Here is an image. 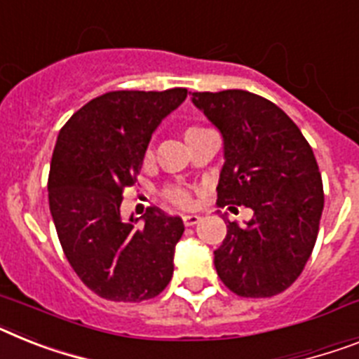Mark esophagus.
Returning a JSON list of instances; mask_svg holds the SVG:
<instances>
[{"instance_id":"1","label":"esophagus","mask_w":359,"mask_h":359,"mask_svg":"<svg viewBox=\"0 0 359 359\" xmlns=\"http://www.w3.org/2000/svg\"><path fill=\"white\" fill-rule=\"evenodd\" d=\"M198 221H201V217L198 215H182V222H184V226H194L197 224Z\"/></svg>"}]
</instances>
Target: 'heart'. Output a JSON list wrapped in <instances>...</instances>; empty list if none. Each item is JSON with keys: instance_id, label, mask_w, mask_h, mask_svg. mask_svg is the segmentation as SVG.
Masks as SVG:
<instances>
[{"instance_id": "b5f03b06", "label": "heart", "mask_w": 359, "mask_h": 359, "mask_svg": "<svg viewBox=\"0 0 359 359\" xmlns=\"http://www.w3.org/2000/svg\"><path fill=\"white\" fill-rule=\"evenodd\" d=\"M197 129L198 128H189L188 131H186V135L191 133V131H197ZM165 198H168L171 204H175V206H180V208H186L189 203H191V197H189V194L182 188H170L168 191H165Z\"/></svg>"}]
</instances>
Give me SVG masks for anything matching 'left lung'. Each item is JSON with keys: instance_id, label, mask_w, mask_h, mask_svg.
I'll return each instance as SVG.
<instances>
[{"instance_id": "1", "label": "left lung", "mask_w": 359, "mask_h": 359, "mask_svg": "<svg viewBox=\"0 0 359 359\" xmlns=\"http://www.w3.org/2000/svg\"><path fill=\"white\" fill-rule=\"evenodd\" d=\"M191 102L224 142L217 204L254 212L245 226L226 221L217 273L241 297L276 296L299 277L318 239L325 195L312 147L285 111L254 93H194Z\"/></svg>"}]
</instances>
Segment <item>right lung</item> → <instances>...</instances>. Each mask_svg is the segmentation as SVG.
I'll return each instance as SVG.
<instances>
[{
    "instance_id": "right-lung-1",
    "label": "right lung",
    "mask_w": 359,
    "mask_h": 359,
    "mask_svg": "<svg viewBox=\"0 0 359 359\" xmlns=\"http://www.w3.org/2000/svg\"><path fill=\"white\" fill-rule=\"evenodd\" d=\"M188 89L111 91L87 102L63 126L49 173V208L63 254L87 288L109 301L158 296L173 276L180 217L158 208L122 221L123 189L137 182L158 123Z\"/></svg>"
}]
</instances>
